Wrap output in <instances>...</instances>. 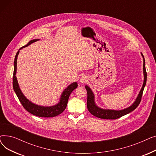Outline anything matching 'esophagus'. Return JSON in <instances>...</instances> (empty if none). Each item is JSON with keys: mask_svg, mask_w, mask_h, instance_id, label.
I'll return each mask as SVG.
<instances>
[{"mask_svg": "<svg viewBox=\"0 0 156 156\" xmlns=\"http://www.w3.org/2000/svg\"><path fill=\"white\" fill-rule=\"evenodd\" d=\"M87 81V76H81V77L80 78V82L81 83H85Z\"/></svg>", "mask_w": 156, "mask_h": 156, "instance_id": "1", "label": "esophagus"}]
</instances>
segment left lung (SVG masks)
I'll list each match as a JSON object with an SVG mask.
<instances>
[{"label": "left lung", "instance_id": "8db88e82", "mask_svg": "<svg viewBox=\"0 0 156 156\" xmlns=\"http://www.w3.org/2000/svg\"><path fill=\"white\" fill-rule=\"evenodd\" d=\"M141 55L143 57L144 60V64H143V71H144V83L140 90V92H139L135 101L129 106L128 108H125L122 110H112V109H105L99 108L97 106L95 102V95L91 88H90L88 85H85V88L87 92V108L88 111L90 112L92 115L95 117H97L101 119H116L118 118H121V116H123L126 114L131 112L132 111H134L140 104L142 99V96L143 94V91L144 87L146 85L147 81V72L145 69V62L144 57L141 53Z\"/></svg>", "mask_w": 156, "mask_h": 156}]
</instances>
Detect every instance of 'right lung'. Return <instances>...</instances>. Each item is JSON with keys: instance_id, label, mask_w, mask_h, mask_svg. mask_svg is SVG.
<instances>
[{"instance_id": "obj_1", "label": "right lung", "mask_w": 156, "mask_h": 156, "mask_svg": "<svg viewBox=\"0 0 156 156\" xmlns=\"http://www.w3.org/2000/svg\"><path fill=\"white\" fill-rule=\"evenodd\" d=\"M40 39H34L31 40L26 45H24L20 48L18 52L16 53L15 56V59L14 61V73H13V88L14 90L18 96V99L23 105V108L25 109L27 111L30 112L31 114H34L35 116L38 117H43V118H52L59 115L62 113L66 108L67 104L68 102L69 97L71 93L78 87V83L76 82H73L69 85L68 86L67 88H66L64 91L62 92V94L60 97V99L59 102L56 104L52 106H42L35 104L34 103L30 101L24 95L23 92H21L20 88L17 78L16 76V69H17V59L18 55L20 53V51L21 49L26 47L32 43H34Z\"/></svg>"}]
</instances>
